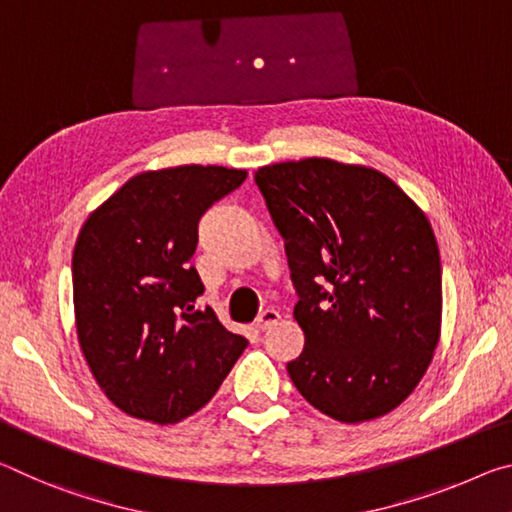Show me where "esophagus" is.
Wrapping results in <instances>:
<instances>
[{
  "label": "esophagus",
  "mask_w": 512,
  "mask_h": 512,
  "mask_svg": "<svg viewBox=\"0 0 512 512\" xmlns=\"http://www.w3.org/2000/svg\"><path fill=\"white\" fill-rule=\"evenodd\" d=\"M279 320H281L279 311H274V308H265V311L256 317L254 326H256V331H267V329H272V326Z\"/></svg>",
  "instance_id": "1"
}]
</instances>
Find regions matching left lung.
<instances>
[{"mask_svg":"<svg viewBox=\"0 0 512 512\" xmlns=\"http://www.w3.org/2000/svg\"><path fill=\"white\" fill-rule=\"evenodd\" d=\"M286 240L306 345L288 374L308 404L356 424L404 401L440 340L442 267L431 222L385 174L304 158L254 174Z\"/></svg>","mask_w":512,"mask_h":512,"instance_id":"8db88e82","label":"left lung"}]
</instances>
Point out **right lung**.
<instances>
[{
    "label": "right lung",
    "mask_w": 512,
    "mask_h": 512,
    "mask_svg": "<svg viewBox=\"0 0 512 512\" xmlns=\"http://www.w3.org/2000/svg\"><path fill=\"white\" fill-rule=\"evenodd\" d=\"M245 170L142 172L92 211L72 256L74 320L92 376L138 420L174 424L206 406L249 342L226 331L190 258L197 224Z\"/></svg>",
    "instance_id": "1"
}]
</instances>
